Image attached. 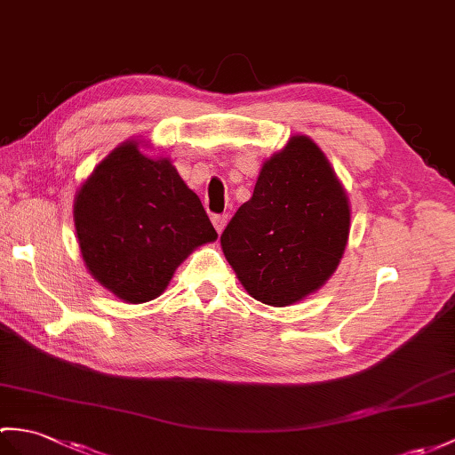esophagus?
Segmentation results:
<instances>
[{
  "mask_svg": "<svg viewBox=\"0 0 455 455\" xmlns=\"http://www.w3.org/2000/svg\"><path fill=\"white\" fill-rule=\"evenodd\" d=\"M213 227L217 228V232L220 235V232H223V228L227 227V220H228V215H213Z\"/></svg>",
  "mask_w": 455,
  "mask_h": 455,
  "instance_id": "1",
  "label": "esophagus"
}]
</instances>
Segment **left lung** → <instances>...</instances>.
<instances>
[{"instance_id": "8db88e82", "label": "left lung", "mask_w": 455, "mask_h": 455, "mask_svg": "<svg viewBox=\"0 0 455 455\" xmlns=\"http://www.w3.org/2000/svg\"><path fill=\"white\" fill-rule=\"evenodd\" d=\"M347 196L312 140L294 135L263 164L253 196L220 235L225 258L253 299L287 306L320 289L348 238Z\"/></svg>"}]
</instances>
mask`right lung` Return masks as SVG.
<instances>
[{
    "instance_id": "1",
    "label": "right lung",
    "mask_w": 455,
    "mask_h": 455,
    "mask_svg": "<svg viewBox=\"0 0 455 455\" xmlns=\"http://www.w3.org/2000/svg\"><path fill=\"white\" fill-rule=\"evenodd\" d=\"M76 228L92 277L116 297L156 299L188 253L217 240L199 197L166 158L120 145L76 197Z\"/></svg>"
}]
</instances>
